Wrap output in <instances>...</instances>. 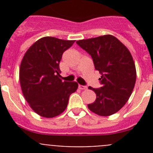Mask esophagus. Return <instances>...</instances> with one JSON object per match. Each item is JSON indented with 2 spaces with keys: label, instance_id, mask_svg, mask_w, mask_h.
<instances>
[{
  "label": "esophagus",
  "instance_id": "34e87169",
  "mask_svg": "<svg viewBox=\"0 0 153 153\" xmlns=\"http://www.w3.org/2000/svg\"><path fill=\"white\" fill-rule=\"evenodd\" d=\"M79 90H86L87 89V86H83V85H79Z\"/></svg>",
  "mask_w": 153,
  "mask_h": 153
}]
</instances>
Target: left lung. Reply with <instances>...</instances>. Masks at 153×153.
Wrapping results in <instances>:
<instances>
[{
	"label": "left lung",
	"mask_w": 153,
	"mask_h": 153,
	"mask_svg": "<svg viewBox=\"0 0 153 153\" xmlns=\"http://www.w3.org/2000/svg\"><path fill=\"white\" fill-rule=\"evenodd\" d=\"M76 44L92 56L95 69L102 75L99 79L100 88L89 87L97 95L95 102L88 104L89 109L102 117L114 114L126 103L136 83V66L130 52L109 34Z\"/></svg>",
	"instance_id": "left-lung-1"
}]
</instances>
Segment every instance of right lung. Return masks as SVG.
Instances as JSON below:
<instances>
[{"label":"right lung","mask_w":153,"mask_h":153,"mask_svg":"<svg viewBox=\"0 0 153 153\" xmlns=\"http://www.w3.org/2000/svg\"><path fill=\"white\" fill-rule=\"evenodd\" d=\"M74 42L45 36L35 42L23 57L19 72L21 90L31 109L41 117L61 114L70 94L77 90L76 82L60 78L62 55Z\"/></svg>","instance_id":"obj_1"}]
</instances>
